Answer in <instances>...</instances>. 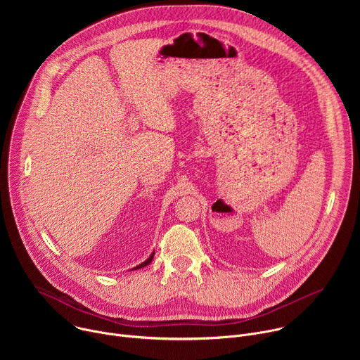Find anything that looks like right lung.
Instances as JSON below:
<instances>
[{
	"mask_svg": "<svg viewBox=\"0 0 360 360\" xmlns=\"http://www.w3.org/2000/svg\"><path fill=\"white\" fill-rule=\"evenodd\" d=\"M152 259H153V253H152V255H150V256H149V258H148V259H146V261H145V262H142V264H141V265H138V266H136V268H135V269H139V268H143V266H146V265H148V264H150V262H152Z\"/></svg>",
	"mask_w": 360,
	"mask_h": 360,
	"instance_id": "1",
	"label": "right lung"
}]
</instances>
